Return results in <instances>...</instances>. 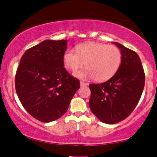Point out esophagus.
Returning <instances> with one entry per match:
<instances>
[{
	"mask_svg": "<svg viewBox=\"0 0 157 157\" xmlns=\"http://www.w3.org/2000/svg\"><path fill=\"white\" fill-rule=\"evenodd\" d=\"M87 86V83H84V82H83V81L80 82V86L81 87H83V86Z\"/></svg>",
	"mask_w": 157,
	"mask_h": 157,
	"instance_id": "1",
	"label": "esophagus"
}]
</instances>
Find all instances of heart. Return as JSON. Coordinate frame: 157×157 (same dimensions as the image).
I'll use <instances>...</instances> for the list:
<instances>
[{
    "instance_id": "b5f03b06",
    "label": "heart",
    "mask_w": 157,
    "mask_h": 157,
    "mask_svg": "<svg viewBox=\"0 0 157 157\" xmlns=\"http://www.w3.org/2000/svg\"><path fill=\"white\" fill-rule=\"evenodd\" d=\"M122 60L120 49L114 45L87 42L76 47V50L68 49L63 55L65 67L71 70L83 65L87 67L74 72L82 79L94 78L97 81L110 78L119 70Z\"/></svg>"
}]
</instances>
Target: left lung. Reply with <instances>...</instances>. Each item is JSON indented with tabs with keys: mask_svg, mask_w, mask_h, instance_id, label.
Instances as JSON below:
<instances>
[{
	"mask_svg": "<svg viewBox=\"0 0 157 157\" xmlns=\"http://www.w3.org/2000/svg\"><path fill=\"white\" fill-rule=\"evenodd\" d=\"M120 49L119 70L105 83L90 84L89 105L101 122L114 124L126 119L138 104L145 85V73L135 52L113 42Z\"/></svg>",
	"mask_w": 157,
	"mask_h": 157,
	"instance_id": "8db88e82",
	"label": "left lung"
}]
</instances>
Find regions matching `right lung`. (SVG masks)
<instances>
[{"instance_id": "obj_1", "label": "right lung", "mask_w": 157, "mask_h": 157, "mask_svg": "<svg viewBox=\"0 0 157 157\" xmlns=\"http://www.w3.org/2000/svg\"><path fill=\"white\" fill-rule=\"evenodd\" d=\"M67 40H45L25 52L15 78L16 94L24 108L40 121L48 123L67 112L80 87L65 70Z\"/></svg>"}]
</instances>
